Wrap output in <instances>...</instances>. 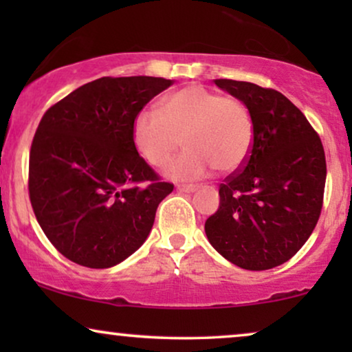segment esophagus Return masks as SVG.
Wrapping results in <instances>:
<instances>
[{
	"label": "esophagus",
	"mask_w": 352,
	"mask_h": 352,
	"mask_svg": "<svg viewBox=\"0 0 352 352\" xmlns=\"http://www.w3.org/2000/svg\"><path fill=\"white\" fill-rule=\"evenodd\" d=\"M176 189L179 192H186V194H190V192H194L197 189V186H194V184H177Z\"/></svg>",
	"instance_id": "1"
}]
</instances>
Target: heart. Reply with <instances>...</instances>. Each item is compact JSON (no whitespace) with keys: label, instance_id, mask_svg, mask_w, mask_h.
<instances>
[{"label":"heart","instance_id":"b5f03b06","mask_svg":"<svg viewBox=\"0 0 352 352\" xmlns=\"http://www.w3.org/2000/svg\"><path fill=\"white\" fill-rule=\"evenodd\" d=\"M186 151L171 163L175 179H199L216 170L237 171L253 146L252 113L242 100L204 86H187L162 100L160 113L146 110L133 123V141L148 165L163 168L177 148Z\"/></svg>","mask_w":352,"mask_h":352}]
</instances>
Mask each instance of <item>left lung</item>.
I'll list each match as a JSON object with an SVG mask.
<instances>
[{"mask_svg": "<svg viewBox=\"0 0 352 352\" xmlns=\"http://www.w3.org/2000/svg\"><path fill=\"white\" fill-rule=\"evenodd\" d=\"M247 105L253 146L219 186V208L205 223L216 252L235 266L266 271L296 254L319 221L327 177L319 134L285 96L235 80H214Z\"/></svg>", "mask_w": 352, "mask_h": 352, "instance_id": "left-lung-1", "label": "left lung"}]
</instances>
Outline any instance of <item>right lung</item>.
<instances>
[{
    "mask_svg": "<svg viewBox=\"0 0 352 352\" xmlns=\"http://www.w3.org/2000/svg\"><path fill=\"white\" fill-rule=\"evenodd\" d=\"M155 76H102L43 115L28 163V195L43 232L80 266L105 269L146 242L173 192L139 155L133 123L170 88Z\"/></svg>",
    "mask_w": 352,
    "mask_h": 352,
    "instance_id": "right-lung-1",
    "label": "right lung"
}]
</instances>
